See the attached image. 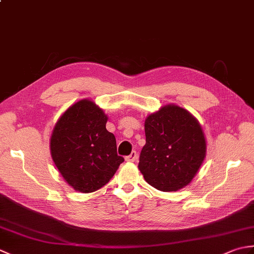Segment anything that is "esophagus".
<instances>
[{
    "mask_svg": "<svg viewBox=\"0 0 254 254\" xmlns=\"http://www.w3.org/2000/svg\"><path fill=\"white\" fill-rule=\"evenodd\" d=\"M136 158H137V154H136L135 150H133V152H132L130 155L127 156L126 160H127V161H131V163H132V161H135Z\"/></svg>",
    "mask_w": 254,
    "mask_h": 254,
    "instance_id": "obj_1",
    "label": "esophagus"
}]
</instances>
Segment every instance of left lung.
Returning a JSON list of instances; mask_svg holds the SVG:
<instances>
[{"label":"left lung","mask_w":254,"mask_h":254,"mask_svg":"<svg viewBox=\"0 0 254 254\" xmlns=\"http://www.w3.org/2000/svg\"><path fill=\"white\" fill-rule=\"evenodd\" d=\"M145 135L138 163L145 181L164 192L178 191L190 183L206 152L195 119L183 108L166 106L145 120Z\"/></svg>","instance_id":"8db88e82"}]
</instances>
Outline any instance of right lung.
<instances>
[{
	"label": "right lung",
	"instance_id": "right-lung-1",
	"mask_svg": "<svg viewBox=\"0 0 254 254\" xmlns=\"http://www.w3.org/2000/svg\"><path fill=\"white\" fill-rule=\"evenodd\" d=\"M106 123L102 110L85 99L69 107L55 127L50 142L52 159L76 191L89 193L106 186L124 161Z\"/></svg>",
	"mask_w": 254,
	"mask_h": 254
}]
</instances>
